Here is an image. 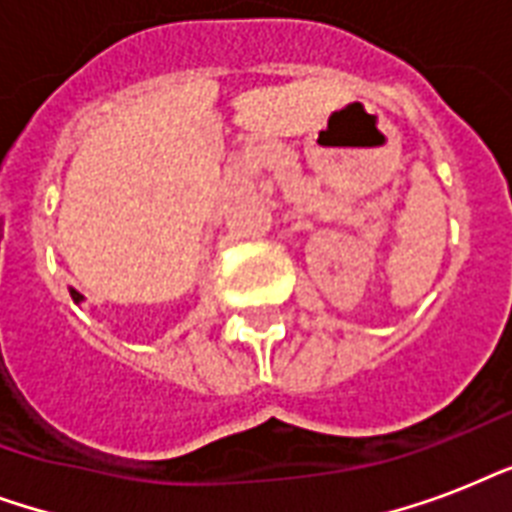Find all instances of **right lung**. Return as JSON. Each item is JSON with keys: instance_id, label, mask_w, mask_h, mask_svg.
Here are the masks:
<instances>
[{"instance_id": "right-lung-1", "label": "right lung", "mask_w": 512, "mask_h": 512, "mask_svg": "<svg viewBox=\"0 0 512 512\" xmlns=\"http://www.w3.org/2000/svg\"><path fill=\"white\" fill-rule=\"evenodd\" d=\"M68 295H71V300H74L76 305H82V303H84V297L79 295V292H76V289H68Z\"/></svg>"}]
</instances>
